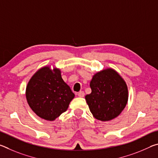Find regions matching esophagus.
<instances>
[{
    "mask_svg": "<svg viewBox=\"0 0 158 158\" xmlns=\"http://www.w3.org/2000/svg\"><path fill=\"white\" fill-rule=\"evenodd\" d=\"M78 96L79 98H83V97H84V91H80V92H79L78 93Z\"/></svg>",
    "mask_w": 158,
    "mask_h": 158,
    "instance_id": "obj_1",
    "label": "esophagus"
}]
</instances>
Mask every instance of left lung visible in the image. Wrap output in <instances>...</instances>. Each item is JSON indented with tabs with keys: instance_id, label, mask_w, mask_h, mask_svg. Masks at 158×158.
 Instances as JSON below:
<instances>
[{
	"instance_id": "1",
	"label": "left lung",
	"mask_w": 158,
	"mask_h": 158,
	"mask_svg": "<svg viewBox=\"0 0 158 158\" xmlns=\"http://www.w3.org/2000/svg\"><path fill=\"white\" fill-rule=\"evenodd\" d=\"M91 93L85 97L96 119L108 121L115 118L126 106L128 90L123 79L113 69L96 73L90 83Z\"/></svg>"
}]
</instances>
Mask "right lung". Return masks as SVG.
Here are the masks:
<instances>
[{"label": "right lung", "instance_id": "obj_1", "mask_svg": "<svg viewBox=\"0 0 158 158\" xmlns=\"http://www.w3.org/2000/svg\"><path fill=\"white\" fill-rule=\"evenodd\" d=\"M26 100L39 117L54 121L67 111L74 94L61 77L58 68L40 69L31 77L26 86Z\"/></svg>", "mask_w": 158, "mask_h": 158}]
</instances>
